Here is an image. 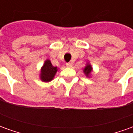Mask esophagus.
Segmentation results:
<instances>
[{
  "label": "esophagus",
  "mask_w": 133,
  "mask_h": 133,
  "mask_svg": "<svg viewBox=\"0 0 133 133\" xmlns=\"http://www.w3.org/2000/svg\"><path fill=\"white\" fill-rule=\"evenodd\" d=\"M66 66L70 68V67L72 66V63H66Z\"/></svg>",
  "instance_id": "obj_1"
}]
</instances>
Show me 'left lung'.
<instances>
[{
    "instance_id": "1",
    "label": "left lung",
    "mask_w": 133,
    "mask_h": 133,
    "mask_svg": "<svg viewBox=\"0 0 133 133\" xmlns=\"http://www.w3.org/2000/svg\"><path fill=\"white\" fill-rule=\"evenodd\" d=\"M92 67L91 66V65L89 63H88L86 64V66L85 67V68L83 70V72L85 74L87 77H89L90 75V73L92 72Z\"/></svg>"
}]
</instances>
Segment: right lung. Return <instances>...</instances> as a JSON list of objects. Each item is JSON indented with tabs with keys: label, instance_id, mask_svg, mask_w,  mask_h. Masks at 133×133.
<instances>
[{
	"label": "right lung",
	"instance_id": "1",
	"mask_svg": "<svg viewBox=\"0 0 133 133\" xmlns=\"http://www.w3.org/2000/svg\"><path fill=\"white\" fill-rule=\"evenodd\" d=\"M57 71L58 68L52 66L50 60H46L41 68L40 78L43 82H50L54 78Z\"/></svg>",
	"mask_w": 133,
	"mask_h": 133
}]
</instances>
